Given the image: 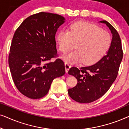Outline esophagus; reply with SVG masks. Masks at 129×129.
<instances>
[{"label": "esophagus", "mask_w": 129, "mask_h": 129, "mask_svg": "<svg viewBox=\"0 0 129 129\" xmlns=\"http://www.w3.org/2000/svg\"><path fill=\"white\" fill-rule=\"evenodd\" d=\"M64 65H65V69H66V72L67 73H68V72L70 68H71V66H70V64L68 62H66L64 63Z\"/></svg>", "instance_id": "esophagus-1"}]
</instances>
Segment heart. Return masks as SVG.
<instances>
[{"mask_svg": "<svg viewBox=\"0 0 129 129\" xmlns=\"http://www.w3.org/2000/svg\"><path fill=\"white\" fill-rule=\"evenodd\" d=\"M59 49L66 53L75 47L76 50L63 56L71 63L83 61L84 64H93L103 57L110 47L111 38L107 31L86 22H77L70 26L69 31H60L56 36Z\"/></svg>", "mask_w": 129, "mask_h": 129, "instance_id": "1", "label": "heart"}]
</instances>
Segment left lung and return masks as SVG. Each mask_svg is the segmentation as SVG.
Here are the masks:
<instances>
[{"label": "left lung", "instance_id": "8db88e82", "mask_svg": "<svg viewBox=\"0 0 129 129\" xmlns=\"http://www.w3.org/2000/svg\"><path fill=\"white\" fill-rule=\"evenodd\" d=\"M105 23L112 34L110 47L106 55L90 66L78 69L72 67L68 73L77 80V85L68 90L69 96L80 103H89L98 100L108 91L117 76L123 59V50L119 33L112 24Z\"/></svg>", "mask_w": 129, "mask_h": 129}]
</instances>
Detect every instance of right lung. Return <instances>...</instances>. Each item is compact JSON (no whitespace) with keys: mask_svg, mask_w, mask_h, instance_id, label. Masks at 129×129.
<instances>
[{"mask_svg":"<svg viewBox=\"0 0 129 129\" xmlns=\"http://www.w3.org/2000/svg\"><path fill=\"white\" fill-rule=\"evenodd\" d=\"M64 17L40 12L30 16L15 31L9 66L16 87L24 96L38 99L47 94L52 81L65 74L64 62L57 56L55 35Z\"/></svg>","mask_w":129,"mask_h":129,"instance_id":"obj_1","label":"right lung"}]
</instances>
